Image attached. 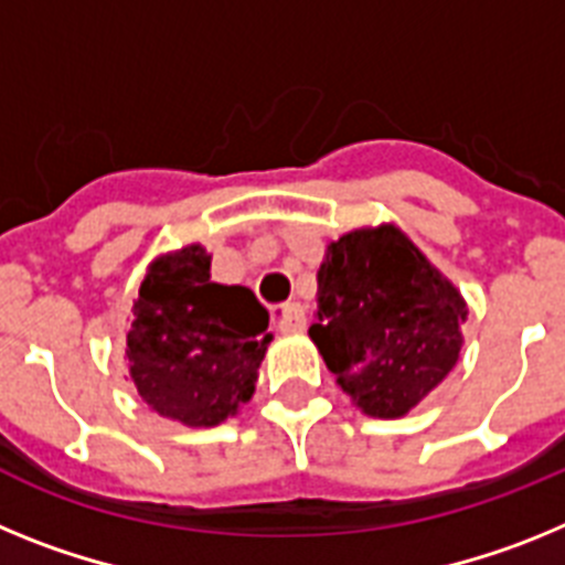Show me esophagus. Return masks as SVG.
I'll return each instance as SVG.
<instances>
[{"label": "esophagus", "instance_id": "esophagus-1", "mask_svg": "<svg viewBox=\"0 0 565 565\" xmlns=\"http://www.w3.org/2000/svg\"><path fill=\"white\" fill-rule=\"evenodd\" d=\"M273 321H276V327L281 332H301L303 323H307V318H303L301 303L289 301V303H281V307H276V310H273Z\"/></svg>", "mask_w": 565, "mask_h": 565}]
</instances>
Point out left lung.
Returning <instances> with one entry per match:
<instances>
[{
    "label": "left lung",
    "instance_id": "1",
    "mask_svg": "<svg viewBox=\"0 0 565 565\" xmlns=\"http://www.w3.org/2000/svg\"><path fill=\"white\" fill-rule=\"evenodd\" d=\"M466 301L395 224L352 230L318 269L310 338L352 404L401 418L452 372Z\"/></svg>",
    "mask_w": 565,
    "mask_h": 565
}]
</instances>
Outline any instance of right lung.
Listing matches in <instances>:
<instances>
[{"mask_svg":"<svg viewBox=\"0 0 565 565\" xmlns=\"http://www.w3.org/2000/svg\"><path fill=\"white\" fill-rule=\"evenodd\" d=\"M269 312L253 289L210 281L201 244L147 269L127 330V366L145 404L184 426H218L247 404L264 361Z\"/></svg>","mask_w":565,"mask_h":565,"instance_id":"add662e5","label":"right lung"}]
</instances>
